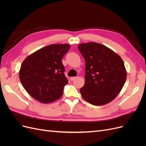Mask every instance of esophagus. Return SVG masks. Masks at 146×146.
<instances>
[{"label":"esophagus","instance_id":"1","mask_svg":"<svg viewBox=\"0 0 146 146\" xmlns=\"http://www.w3.org/2000/svg\"><path fill=\"white\" fill-rule=\"evenodd\" d=\"M76 78H77V77H70V80L73 81V80H75V79H76Z\"/></svg>","mask_w":146,"mask_h":146}]
</instances>
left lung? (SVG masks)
I'll list each match as a JSON object with an SVG mask.
<instances>
[{
	"label": "left lung",
	"instance_id": "8db88e82",
	"mask_svg": "<svg viewBox=\"0 0 146 146\" xmlns=\"http://www.w3.org/2000/svg\"><path fill=\"white\" fill-rule=\"evenodd\" d=\"M78 48L86 64L85 85L80 90L83 98L94 105L110 102L121 92L126 80L122 59L99 43H82Z\"/></svg>",
	"mask_w": 146,
	"mask_h": 146
}]
</instances>
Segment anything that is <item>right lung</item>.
I'll return each mask as SVG.
<instances>
[{
    "instance_id": "obj_1",
    "label": "right lung",
    "mask_w": 146,
    "mask_h": 146,
    "mask_svg": "<svg viewBox=\"0 0 146 146\" xmlns=\"http://www.w3.org/2000/svg\"><path fill=\"white\" fill-rule=\"evenodd\" d=\"M68 44H50L28 56L19 72L24 89L43 104L60 99L68 80L64 76L62 58L70 48Z\"/></svg>"
}]
</instances>
